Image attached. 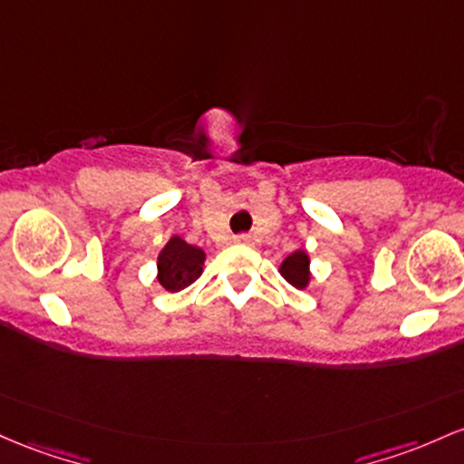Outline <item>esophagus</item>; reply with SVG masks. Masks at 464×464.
Segmentation results:
<instances>
[{"mask_svg":"<svg viewBox=\"0 0 464 464\" xmlns=\"http://www.w3.org/2000/svg\"><path fill=\"white\" fill-rule=\"evenodd\" d=\"M236 242L237 244H251V236H237Z\"/></svg>","mask_w":464,"mask_h":464,"instance_id":"esophagus-1","label":"esophagus"}]
</instances>
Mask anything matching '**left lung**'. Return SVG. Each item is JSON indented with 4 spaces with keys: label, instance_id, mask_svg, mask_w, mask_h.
Masks as SVG:
<instances>
[{
    "label": "left lung",
    "instance_id": "left-lung-1",
    "mask_svg": "<svg viewBox=\"0 0 464 464\" xmlns=\"http://www.w3.org/2000/svg\"><path fill=\"white\" fill-rule=\"evenodd\" d=\"M279 273L295 288H308L310 279H313V273H310V256L304 248H297V251L284 257V262L279 264Z\"/></svg>",
    "mask_w": 464,
    "mask_h": 464
}]
</instances>
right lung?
<instances>
[{
    "instance_id": "obj_1",
    "label": "right lung",
    "mask_w": 464,
    "mask_h": 464,
    "mask_svg": "<svg viewBox=\"0 0 464 464\" xmlns=\"http://www.w3.org/2000/svg\"><path fill=\"white\" fill-rule=\"evenodd\" d=\"M207 253L200 246H193L180 236H171L158 253L156 279L169 293L187 288L196 282L205 268Z\"/></svg>"
}]
</instances>
